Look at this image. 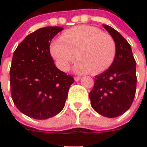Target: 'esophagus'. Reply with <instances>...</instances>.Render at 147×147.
Here are the masks:
<instances>
[{
  "label": "esophagus",
  "mask_w": 147,
  "mask_h": 147,
  "mask_svg": "<svg viewBox=\"0 0 147 147\" xmlns=\"http://www.w3.org/2000/svg\"><path fill=\"white\" fill-rule=\"evenodd\" d=\"M74 79H75V81H76V82H78V81L81 79V77H79V76H78V77H75V78H74Z\"/></svg>",
  "instance_id": "1"
}]
</instances>
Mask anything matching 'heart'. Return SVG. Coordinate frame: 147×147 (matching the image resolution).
<instances>
[{
  "label": "heart",
  "mask_w": 147,
  "mask_h": 147,
  "mask_svg": "<svg viewBox=\"0 0 147 147\" xmlns=\"http://www.w3.org/2000/svg\"><path fill=\"white\" fill-rule=\"evenodd\" d=\"M51 55L56 65L66 71L76 58L73 67L77 74L102 73L111 66L115 59L114 40L100 29L92 26H78L65 32L50 46Z\"/></svg>",
  "instance_id": "b5f03b06"
}]
</instances>
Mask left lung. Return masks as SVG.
Instances as JSON below:
<instances>
[{
  "mask_svg": "<svg viewBox=\"0 0 147 147\" xmlns=\"http://www.w3.org/2000/svg\"><path fill=\"white\" fill-rule=\"evenodd\" d=\"M103 26L114 39L116 55L111 66L95 76L89 98L95 111L113 118L125 113L132 105L137 87V64L130 45L121 33L108 25Z\"/></svg>",
  "mask_w": 147,
  "mask_h": 147,
  "instance_id": "8db88e82",
  "label": "left lung"
}]
</instances>
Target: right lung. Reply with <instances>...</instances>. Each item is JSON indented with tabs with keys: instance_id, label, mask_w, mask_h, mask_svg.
Here are the masks:
<instances>
[{
	"instance_id": "obj_1",
	"label": "right lung",
	"mask_w": 147,
	"mask_h": 147,
	"mask_svg": "<svg viewBox=\"0 0 147 147\" xmlns=\"http://www.w3.org/2000/svg\"><path fill=\"white\" fill-rule=\"evenodd\" d=\"M60 26H47L29 34L13 53L10 67L13 101L26 116L46 120L65 106L72 76L60 71L50 55L49 46Z\"/></svg>"
}]
</instances>
